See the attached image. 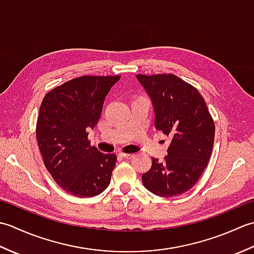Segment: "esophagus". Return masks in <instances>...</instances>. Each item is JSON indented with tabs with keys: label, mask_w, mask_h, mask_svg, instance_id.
<instances>
[{
	"label": "esophagus",
	"mask_w": 254,
	"mask_h": 254,
	"mask_svg": "<svg viewBox=\"0 0 254 254\" xmlns=\"http://www.w3.org/2000/svg\"><path fill=\"white\" fill-rule=\"evenodd\" d=\"M120 156H121V157H123V158H126V159H130V158L134 157V154H126V153H121V154H120Z\"/></svg>",
	"instance_id": "esophagus-1"
}]
</instances>
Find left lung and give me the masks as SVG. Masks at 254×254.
Segmentation results:
<instances>
[{"label": "left lung", "mask_w": 254, "mask_h": 254, "mask_svg": "<svg viewBox=\"0 0 254 254\" xmlns=\"http://www.w3.org/2000/svg\"><path fill=\"white\" fill-rule=\"evenodd\" d=\"M136 78L152 100L155 127L171 142L164 161L152 159L142 175L144 187L163 197L190 190L206 168L213 150L215 124L198 91L174 74Z\"/></svg>", "instance_id": "1"}]
</instances>
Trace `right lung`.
<instances>
[{
  "label": "right lung",
  "mask_w": 254,
  "mask_h": 254,
  "mask_svg": "<svg viewBox=\"0 0 254 254\" xmlns=\"http://www.w3.org/2000/svg\"><path fill=\"white\" fill-rule=\"evenodd\" d=\"M120 77L74 78L49 91L41 102L36 130L40 153L53 179L72 195L91 197L109 186L117 156L90 146L87 137Z\"/></svg>",
  "instance_id": "right-lung-1"
}]
</instances>
